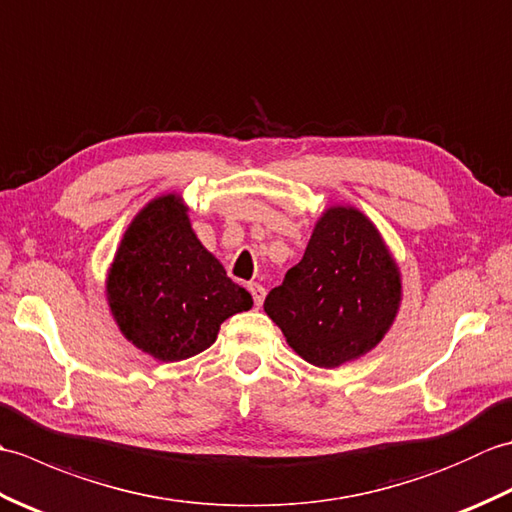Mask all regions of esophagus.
<instances>
[{
  "label": "esophagus",
  "instance_id": "obj_1",
  "mask_svg": "<svg viewBox=\"0 0 512 512\" xmlns=\"http://www.w3.org/2000/svg\"><path fill=\"white\" fill-rule=\"evenodd\" d=\"M246 288H248L250 295H253L255 306H257V308L262 306V303H264V297H266V288H264L262 284H255V281H250V284H248Z\"/></svg>",
  "mask_w": 512,
  "mask_h": 512
}]
</instances>
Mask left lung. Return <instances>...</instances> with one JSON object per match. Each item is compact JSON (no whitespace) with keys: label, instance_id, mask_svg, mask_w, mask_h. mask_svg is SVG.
Wrapping results in <instances>:
<instances>
[{"label":"left lung","instance_id":"8db88e82","mask_svg":"<svg viewBox=\"0 0 512 512\" xmlns=\"http://www.w3.org/2000/svg\"><path fill=\"white\" fill-rule=\"evenodd\" d=\"M400 297V270L372 220L354 206H330L264 310L303 361L332 369L383 341Z\"/></svg>","mask_w":512,"mask_h":512}]
</instances>
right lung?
Instances as JSON below:
<instances>
[{
	"instance_id": "obj_1",
	"label": "right lung",
	"mask_w": 512,
	"mask_h": 512,
	"mask_svg": "<svg viewBox=\"0 0 512 512\" xmlns=\"http://www.w3.org/2000/svg\"><path fill=\"white\" fill-rule=\"evenodd\" d=\"M105 288L125 339L162 363L204 352L228 317L253 308L195 237L176 193L151 200L127 226Z\"/></svg>"
}]
</instances>
